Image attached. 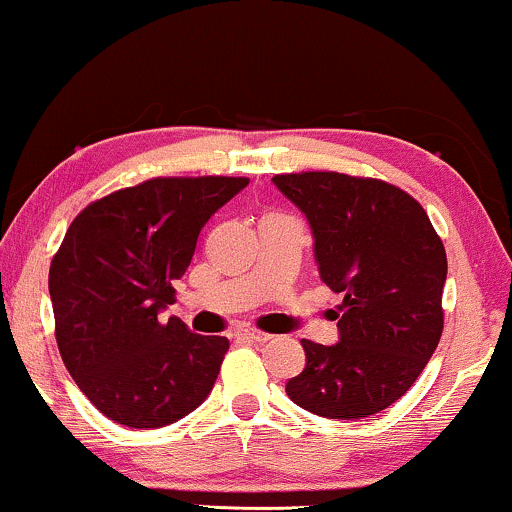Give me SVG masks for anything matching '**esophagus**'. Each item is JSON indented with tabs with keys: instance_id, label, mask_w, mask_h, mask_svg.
<instances>
[{
	"instance_id": "34e87169",
	"label": "esophagus",
	"mask_w": 512,
	"mask_h": 512,
	"mask_svg": "<svg viewBox=\"0 0 512 512\" xmlns=\"http://www.w3.org/2000/svg\"><path fill=\"white\" fill-rule=\"evenodd\" d=\"M241 336L248 338V341H253V343H266L271 338L269 331H262V329H243Z\"/></svg>"
}]
</instances>
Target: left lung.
Instances as JSON below:
<instances>
[{"instance_id": "8db88e82", "label": "left lung", "mask_w": 512, "mask_h": 512, "mask_svg": "<svg viewBox=\"0 0 512 512\" xmlns=\"http://www.w3.org/2000/svg\"><path fill=\"white\" fill-rule=\"evenodd\" d=\"M306 213L322 283L343 294L336 345L304 338L306 369L285 392L329 420L380 413L410 390L443 334L448 257L420 201L380 178L273 176Z\"/></svg>"}]
</instances>
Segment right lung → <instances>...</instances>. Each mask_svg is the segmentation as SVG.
Returning <instances> with one entry per match:
<instances>
[{"label":"right lung","instance_id":"1","mask_svg":"<svg viewBox=\"0 0 512 512\" xmlns=\"http://www.w3.org/2000/svg\"><path fill=\"white\" fill-rule=\"evenodd\" d=\"M250 178L157 176L83 208L48 271L62 362L99 413L157 429L213 390L225 336L160 322L206 220Z\"/></svg>","mask_w":512,"mask_h":512}]
</instances>
